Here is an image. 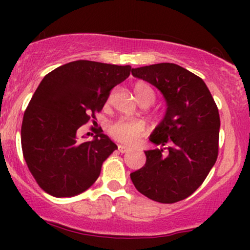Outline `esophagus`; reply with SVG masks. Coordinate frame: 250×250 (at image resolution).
Returning <instances> with one entry per match:
<instances>
[{
	"mask_svg": "<svg viewBox=\"0 0 250 250\" xmlns=\"http://www.w3.org/2000/svg\"><path fill=\"white\" fill-rule=\"evenodd\" d=\"M117 148H119V151H121V153H125V151H128L129 148L128 146H125V145H119L117 146Z\"/></svg>",
	"mask_w": 250,
	"mask_h": 250,
	"instance_id": "34e87169",
	"label": "esophagus"
}]
</instances>
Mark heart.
Segmentation results:
<instances>
[{
  "instance_id": "heart-1",
  "label": "heart",
  "mask_w": 250,
  "mask_h": 250,
  "mask_svg": "<svg viewBox=\"0 0 250 250\" xmlns=\"http://www.w3.org/2000/svg\"><path fill=\"white\" fill-rule=\"evenodd\" d=\"M134 94L142 105H149L155 101L154 88L146 82H137L134 85ZM146 131V123L142 120H119L109 127V134L117 141L133 143Z\"/></svg>"
}]
</instances>
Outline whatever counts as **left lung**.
<instances>
[{
	"label": "left lung",
	"instance_id": "8db88e82",
	"mask_svg": "<svg viewBox=\"0 0 250 250\" xmlns=\"http://www.w3.org/2000/svg\"><path fill=\"white\" fill-rule=\"evenodd\" d=\"M131 74L161 91L167 110L149 137L159 148L145 151L146 165L131 173L130 179L140 193L156 202L187 199L216 162V103L201 77L174 63L133 68Z\"/></svg>",
	"mask_w": 250,
	"mask_h": 250
}]
</instances>
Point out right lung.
<instances>
[{"mask_svg": "<svg viewBox=\"0 0 250 250\" xmlns=\"http://www.w3.org/2000/svg\"><path fill=\"white\" fill-rule=\"evenodd\" d=\"M130 70V65L80 60L43 77L24 111L21 143L30 173L48 194L75 196L97 180L117 146L102 130L91 141H80L79 128L90 115L95 119Z\"/></svg>", "mask_w": 250, "mask_h": 250, "instance_id": "add662e5", "label": "right lung"}]
</instances>
